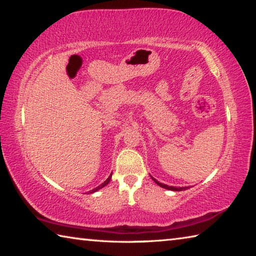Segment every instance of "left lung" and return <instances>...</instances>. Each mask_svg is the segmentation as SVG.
<instances>
[{
  "label": "left lung",
  "mask_w": 256,
  "mask_h": 256,
  "mask_svg": "<svg viewBox=\"0 0 256 256\" xmlns=\"http://www.w3.org/2000/svg\"><path fill=\"white\" fill-rule=\"evenodd\" d=\"M151 178L154 180V182L156 184H158L159 186H162V188H166V190H188V188H175V186H168V185H166V184H162V183H159V182L157 180H154V177H151Z\"/></svg>",
  "instance_id": "1"
}]
</instances>
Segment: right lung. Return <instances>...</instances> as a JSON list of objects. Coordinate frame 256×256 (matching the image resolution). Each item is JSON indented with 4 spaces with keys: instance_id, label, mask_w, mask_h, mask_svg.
Segmentation results:
<instances>
[{
    "instance_id": "obj_1",
    "label": "right lung",
    "mask_w": 256,
    "mask_h": 256,
    "mask_svg": "<svg viewBox=\"0 0 256 256\" xmlns=\"http://www.w3.org/2000/svg\"><path fill=\"white\" fill-rule=\"evenodd\" d=\"M110 178H112V174H110V177H108V178L105 180V182H104V183L102 184H100V185H99V186H97V188H94V190H89V193H94V192H96V190H100V188H104V186H106L108 183H110Z\"/></svg>"
}]
</instances>
